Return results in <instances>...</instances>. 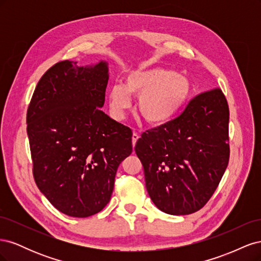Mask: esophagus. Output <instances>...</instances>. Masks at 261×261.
Segmentation results:
<instances>
[{
  "label": "esophagus",
  "mask_w": 261,
  "mask_h": 261,
  "mask_svg": "<svg viewBox=\"0 0 261 261\" xmlns=\"http://www.w3.org/2000/svg\"><path fill=\"white\" fill-rule=\"evenodd\" d=\"M138 138H139V135H138V134H137V133H134V134H133V137H132V143H133V147L136 145V143H137Z\"/></svg>",
  "instance_id": "obj_1"
}]
</instances>
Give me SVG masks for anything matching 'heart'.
<instances>
[{
    "label": "heart",
    "instance_id": "heart-1",
    "mask_svg": "<svg viewBox=\"0 0 261 261\" xmlns=\"http://www.w3.org/2000/svg\"><path fill=\"white\" fill-rule=\"evenodd\" d=\"M191 93L186 77L172 69L153 67L136 70L125 78V85H114L109 90L110 108L121 115L130 106L129 94L139 97L138 111L153 126L171 121L184 107Z\"/></svg>",
    "mask_w": 261,
    "mask_h": 261
}]
</instances>
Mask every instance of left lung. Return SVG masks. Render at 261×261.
<instances>
[{
  "label": "left lung",
  "instance_id": "obj_1",
  "mask_svg": "<svg viewBox=\"0 0 261 261\" xmlns=\"http://www.w3.org/2000/svg\"><path fill=\"white\" fill-rule=\"evenodd\" d=\"M228 118L222 90L210 89L197 94L177 117L137 140L148 194L161 211L191 215L209 201L230 159Z\"/></svg>",
  "mask_w": 261,
  "mask_h": 261
}]
</instances>
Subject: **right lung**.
Listing matches in <instances>:
<instances>
[{"mask_svg":"<svg viewBox=\"0 0 261 261\" xmlns=\"http://www.w3.org/2000/svg\"><path fill=\"white\" fill-rule=\"evenodd\" d=\"M108 70L106 62H59L39 81L27 110L35 181L69 217H90L107 206L118 165L133 151L132 129L100 109Z\"/></svg>","mask_w":261,"mask_h":261,"instance_id":"1","label":"right lung"}]
</instances>
